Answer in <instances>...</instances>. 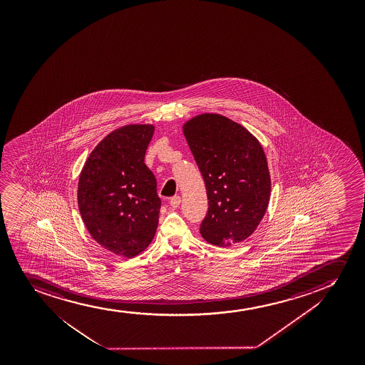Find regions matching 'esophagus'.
I'll list each match as a JSON object with an SVG mask.
<instances>
[{
    "label": "esophagus",
    "instance_id": "obj_1",
    "mask_svg": "<svg viewBox=\"0 0 365 365\" xmlns=\"http://www.w3.org/2000/svg\"><path fill=\"white\" fill-rule=\"evenodd\" d=\"M180 196H174V197L170 198V201H169V203H170V205H172L173 208H178V207H179V205H180Z\"/></svg>",
    "mask_w": 365,
    "mask_h": 365
}]
</instances>
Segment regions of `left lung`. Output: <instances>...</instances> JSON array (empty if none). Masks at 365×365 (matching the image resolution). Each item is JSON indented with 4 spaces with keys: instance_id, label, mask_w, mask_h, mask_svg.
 Instances as JSON below:
<instances>
[{
    "instance_id": "left-lung-1",
    "label": "left lung",
    "mask_w": 365,
    "mask_h": 365,
    "mask_svg": "<svg viewBox=\"0 0 365 365\" xmlns=\"http://www.w3.org/2000/svg\"><path fill=\"white\" fill-rule=\"evenodd\" d=\"M182 130L208 197L202 237L219 247L247 239L264 217L272 187L259 141L220 114L192 118Z\"/></svg>"
}]
</instances>
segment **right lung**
<instances>
[{"mask_svg": "<svg viewBox=\"0 0 365 365\" xmlns=\"http://www.w3.org/2000/svg\"><path fill=\"white\" fill-rule=\"evenodd\" d=\"M153 131L147 124L119 128L95 147L80 173L78 205L85 227L118 256H138L157 230L160 198L143 162Z\"/></svg>", "mask_w": 365, "mask_h": 365, "instance_id": "add662e5", "label": "right lung"}]
</instances>
